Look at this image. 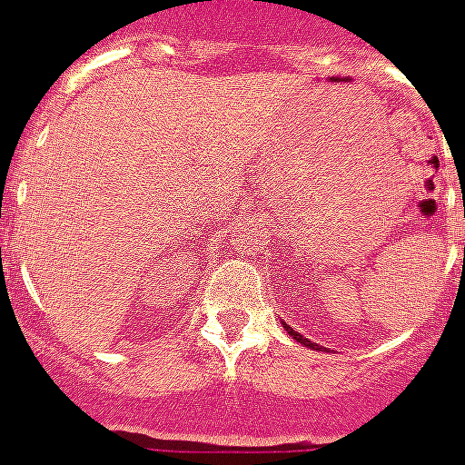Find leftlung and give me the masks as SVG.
I'll return each mask as SVG.
<instances>
[{"label":"left lung","instance_id":"8db88e82","mask_svg":"<svg viewBox=\"0 0 465 465\" xmlns=\"http://www.w3.org/2000/svg\"><path fill=\"white\" fill-rule=\"evenodd\" d=\"M283 328H286V332H289L291 338L298 340L300 344H305V347H310V349H322V347H319V344H314V342H310V340H307V338H302V335H300L298 331H293V328H291L289 323H283Z\"/></svg>","mask_w":465,"mask_h":465}]
</instances>
